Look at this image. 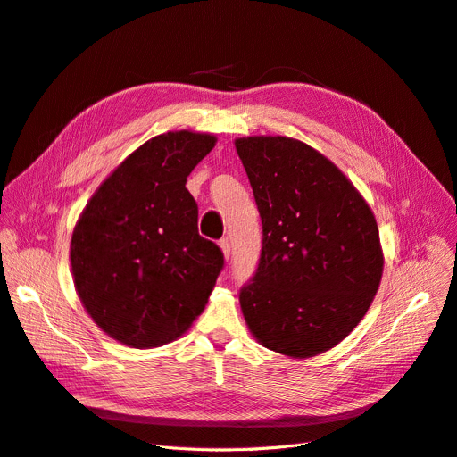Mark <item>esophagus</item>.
<instances>
[{
    "mask_svg": "<svg viewBox=\"0 0 457 457\" xmlns=\"http://www.w3.org/2000/svg\"><path fill=\"white\" fill-rule=\"evenodd\" d=\"M219 245H221V249H223L225 259H228L230 257V240L228 238H221V240H219Z\"/></svg>",
    "mask_w": 457,
    "mask_h": 457,
    "instance_id": "34e87169",
    "label": "esophagus"
}]
</instances>
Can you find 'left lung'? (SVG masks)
I'll return each instance as SVG.
<instances>
[{"instance_id": "left-lung-1", "label": "left lung", "mask_w": 457, "mask_h": 457, "mask_svg": "<svg viewBox=\"0 0 457 457\" xmlns=\"http://www.w3.org/2000/svg\"><path fill=\"white\" fill-rule=\"evenodd\" d=\"M262 221V249L240 305L266 349L309 358L368 313L382 276L375 215L322 154L287 137L234 142Z\"/></svg>"}]
</instances>
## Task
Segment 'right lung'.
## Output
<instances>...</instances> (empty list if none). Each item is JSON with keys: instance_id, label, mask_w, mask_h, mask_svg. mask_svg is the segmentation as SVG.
<instances>
[{"instance_id": "right-lung-1", "label": "right lung", "mask_w": 457, "mask_h": 457, "mask_svg": "<svg viewBox=\"0 0 457 457\" xmlns=\"http://www.w3.org/2000/svg\"><path fill=\"white\" fill-rule=\"evenodd\" d=\"M215 137L174 131L144 142L108 176L71 240L72 279L86 312L111 337L152 349L203 313L223 251L198 234L187 176Z\"/></svg>"}]
</instances>
